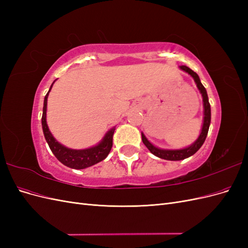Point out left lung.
I'll return each instance as SVG.
<instances>
[{
  "mask_svg": "<svg viewBox=\"0 0 248 248\" xmlns=\"http://www.w3.org/2000/svg\"><path fill=\"white\" fill-rule=\"evenodd\" d=\"M180 69L185 71L186 73H188L189 76L194 79V82H196L199 91L202 97L204 118H202V130H201L199 138L197 139V140H194L190 146L182 148V149H161V148L154 146L151 141L148 140V139L145 137V134L141 132L142 142H144L145 146L149 149L150 152H151L153 155L159 157V158H161V159L171 160V161L183 160L185 158H188V157H190L191 155L196 153L198 150L202 146V144H204V141H205V140L207 138V134H208L210 123H211V108H210L207 91H206L205 87L202 85L199 76L196 72L192 71L190 68H188L187 66H184V65L180 66Z\"/></svg>",
  "mask_w": 248,
  "mask_h": 248,
  "instance_id": "obj_1",
  "label": "left lung"
}]
</instances>
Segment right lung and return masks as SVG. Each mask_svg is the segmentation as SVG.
Here are the masks:
<instances>
[{"mask_svg": "<svg viewBox=\"0 0 248 248\" xmlns=\"http://www.w3.org/2000/svg\"><path fill=\"white\" fill-rule=\"evenodd\" d=\"M56 80H54V82ZM54 82H52L47 94L46 95V97H44L43 112H42V119H41L44 138H46V140L47 141L51 152L54 153V155L57 157V159L60 162H62L64 166L71 169H76V170H82L89 167H92L94 164L102 161L103 159H106L112 147V136H114L116 127H112L111 129H109L106 133V136L103 137V139L97 145L90 148H86V149H79V150L65 147L64 145L60 144V142L54 138V136H52L46 123V110H47V97L52 88V85H54Z\"/></svg>", "mask_w": 248, "mask_h": 248, "instance_id": "add662e5", "label": "right lung"}]
</instances>
